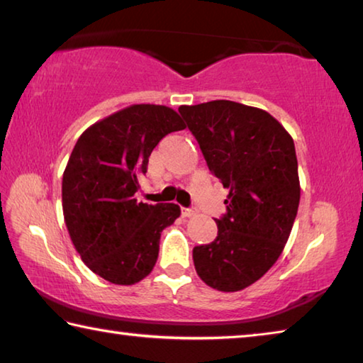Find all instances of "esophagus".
Returning <instances> with one entry per match:
<instances>
[{"instance_id": "obj_1", "label": "esophagus", "mask_w": 363, "mask_h": 363, "mask_svg": "<svg viewBox=\"0 0 363 363\" xmlns=\"http://www.w3.org/2000/svg\"><path fill=\"white\" fill-rule=\"evenodd\" d=\"M195 213H197V210L195 208H186V206H181V215L184 218H191L195 215Z\"/></svg>"}]
</instances>
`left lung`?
<instances>
[{
    "label": "left lung",
    "instance_id": "obj_1",
    "mask_svg": "<svg viewBox=\"0 0 363 363\" xmlns=\"http://www.w3.org/2000/svg\"><path fill=\"white\" fill-rule=\"evenodd\" d=\"M211 174L229 189L211 244L194 247L205 284L235 292L278 260L301 200L294 140L272 114L229 100L181 106Z\"/></svg>",
    "mask_w": 363,
    "mask_h": 363
}]
</instances>
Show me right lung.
Masks as SVG:
<instances>
[{
  "instance_id": "1",
  "label": "right lung",
  "mask_w": 363,
  "mask_h": 363,
  "mask_svg": "<svg viewBox=\"0 0 363 363\" xmlns=\"http://www.w3.org/2000/svg\"><path fill=\"white\" fill-rule=\"evenodd\" d=\"M182 119L163 105H132L82 132L62 174V213L82 262L113 284L130 286L152 273L176 203L137 202V177L164 135Z\"/></svg>"
}]
</instances>
